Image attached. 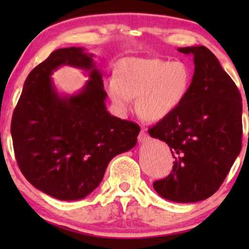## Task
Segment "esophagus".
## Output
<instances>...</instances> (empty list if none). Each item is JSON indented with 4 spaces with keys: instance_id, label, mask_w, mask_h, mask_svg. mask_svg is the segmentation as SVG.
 Returning a JSON list of instances; mask_svg holds the SVG:
<instances>
[{
    "instance_id": "esophagus-1",
    "label": "esophagus",
    "mask_w": 249,
    "mask_h": 249,
    "mask_svg": "<svg viewBox=\"0 0 249 249\" xmlns=\"http://www.w3.org/2000/svg\"><path fill=\"white\" fill-rule=\"evenodd\" d=\"M146 139H147V134H146V132L142 129L141 134H139V136H138V141L141 142H145Z\"/></svg>"
}]
</instances>
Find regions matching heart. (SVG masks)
Listing matches in <instances>:
<instances>
[{"mask_svg": "<svg viewBox=\"0 0 249 249\" xmlns=\"http://www.w3.org/2000/svg\"><path fill=\"white\" fill-rule=\"evenodd\" d=\"M192 80V69L183 61L129 57L119 63L105 88L119 112L125 113L137 98L138 113L147 121H160L181 105Z\"/></svg>", "mask_w": 249, "mask_h": 249, "instance_id": "heart-1", "label": "heart"}]
</instances>
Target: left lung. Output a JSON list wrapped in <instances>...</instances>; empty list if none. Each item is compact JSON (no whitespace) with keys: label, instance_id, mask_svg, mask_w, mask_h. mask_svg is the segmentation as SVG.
<instances>
[{"label":"left lung","instance_id":"obj_1","mask_svg":"<svg viewBox=\"0 0 249 249\" xmlns=\"http://www.w3.org/2000/svg\"><path fill=\"white\" fill-rule=\"evenodd\" d=\"M193 54L192 86L181 105L148 132L170 146V175L153 183L163 198L194 203L212 196L241 149L243 102L236 84L205 46L178 49Z\"/></svg>","mask_w":249,"mask_h":249}]
</instances>
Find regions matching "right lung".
Instances as JSON below:
<instances>
[{
	"label": "right lung",
	"instance_id": "right-lung-1",
	"mask_svg": "<svg viewBox=\"0 0 249 249\" xmlns=\"http://www.w3.org/2000/svg\"><path fill=\"white\" fill-rule=\"evenodd\" d=\"M67 64L90 72L79 93L60 97L50 74ZM102 73L81 47L59 49L30 71L13 111L11 136L17 163L40 192L77 200L93 192L114 156L137 142L139 125L108 113Z\"/></svg>",
	"mask_w": 249,
	"mask_h": 249
}]
</instances>
